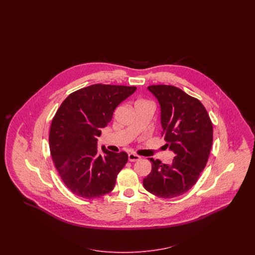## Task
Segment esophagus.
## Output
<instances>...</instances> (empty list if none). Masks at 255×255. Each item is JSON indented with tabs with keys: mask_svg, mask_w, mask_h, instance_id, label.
I'll return each mask as SVG.
<instances>
[{
	"mask_svg": "<svg viewBox=\"0 0 255 255\" xmlns=\"http://www.w3.org/2000/svg\"><path fill=\"white\" fill-rule=\"evenodd\" d=\"M128 159L130 162H135V161H138L140 159V156L137 154H134V153H130L128 155Z\"/></svg>",
	"mask_w": 255,
	"mask_h": 255,
	"instance_id": "esophagus-1",
	"label": "esophagus"
}]
</instances>
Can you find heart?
Wrapping results in <instances>:
<instances>
[{"label": "heart", "instance_id": "b5f03b06", "mask_svg": "<svg viewBox=\"0 0 255 255\" xmlns=\"http://www.w3.org/2000/svg\"><path fill=\"white\" fill-rule=\"evenodd\" d=\"M142 102H146V101H138V102H137V103H142Z\"/></svg>", "mask_w": 255, "mask_h": 255}]
</instances>
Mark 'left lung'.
Here are the masks:
<instances>
[{"instance_id":"obj_1","label":"left lung","mask_w":255,"mask_h":255,"mask_svg":"<svg viewBox=\"0 0 255 255\" xmlns=\"http://www.w3.org/2000/svg\"><path fill=\"white\" fill-rule=\"evenodd\" d=\"M147 89L161 105L162 136L174 151L171 165L149 158L151 171L143 179L147 192L173 198L188 192L206 167L213 141V126L207 109L197 98L175 86Z\"/></svg>"}]
</instances>
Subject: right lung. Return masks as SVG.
Returning a JSON list of instances; mask_svg holds the SVG:
<instances>
[{
  "label": "right lung",
  "instance_id": "obj_1",
  "mask_svg": "<svg viewBox=\"0 0 255 255\" xmlns=\"http://www.w3.org/2000/svg\"><path fill=\"white\" fill-rule=\"evenodd\" d=\"M135 90L134 86L93 84L69 94L57 110L49 131L50 154L63 183L77 196L99 198L114 189L128 155L105 147L101 154L97 137L117 107Z\"/></svg>",
  "mask_w": 255,
  "mask_h": 255
}]
</instances>
